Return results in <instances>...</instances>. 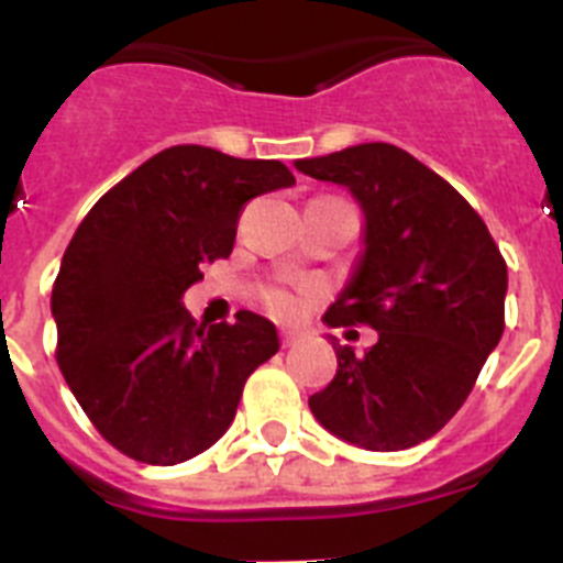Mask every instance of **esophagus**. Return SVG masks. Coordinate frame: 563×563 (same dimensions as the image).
I'll use <instances>...</instances> for the list:
<instances>
[{"label": "esophagus", "mask_w": 563, "mask_h": 563, "mask_svg": "<svg viewBox=\"0 0 563 563\" xmlns=\"http://www.w3.org/2000/svg\"><path fill=\"white\" fill-rule=\"evenodd\" d=\"M301 341V332L298 330H282V346H296V343Z\"/></svg>", "instance_id": "esophagus-1"}]
</instances>
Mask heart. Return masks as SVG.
Masks as SVG:
<instances>
[{"label":"heart","mask_w":563,"mask_h":563,"mask_svg":"<svg viewBox=\"0 0 563 563\" xmlns=\"http://www.w3.org/2000/svg\"><path fill=\"white\" fill-rule=\"evenodd\" d=\"M267 305H271L276 312H282V316H290V312H296V298L285 290H273L271 296H267Z\"/></svg>","instance_id":"1"}]
</instances>
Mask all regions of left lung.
<instances>
[{
  "label": "left lung",
  "instance_id": "8db88e82",
  "mask_svg": "<svg viewBox=\"0 0 563 563\" xmlns=\"http://www.w3.org/2000/svg\"><path fill=\"white\" fill-rule=\"evenodd\" d=\"M296 168L346 188L363 213V251L324 324L377 330L363 355L332 341L338 372L310 397L312 417L357 449L420 445L460 411L505 332V258L465 197L391 143Z\"/></svg>",
  "mask_w": 563,
  "mask_h": 563
}]
</instances>
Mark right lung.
I'll use <instances>...</instances> for the list:
<instances>
[{
    "label": "right lung",
    "mask_w": 563,
    "mask_h": 563,
    "mask_svg": "<svg viewBox=\"0 0 563 563\" xmlns=\"http://www.w3.org/2000/svg\"><path fill=\"white\" fill-rule=\"evenodd\" d=\"M296 186L278 161L172 146L92 206L67 245L49 310L58 366L98 431L132 460L177 465L211 449L245 380L278 352L273 321L239 310L197 324L183 292L231 256L247 200Z\"/></svg>",
    "instance_id": "1"
}]
</instances>
